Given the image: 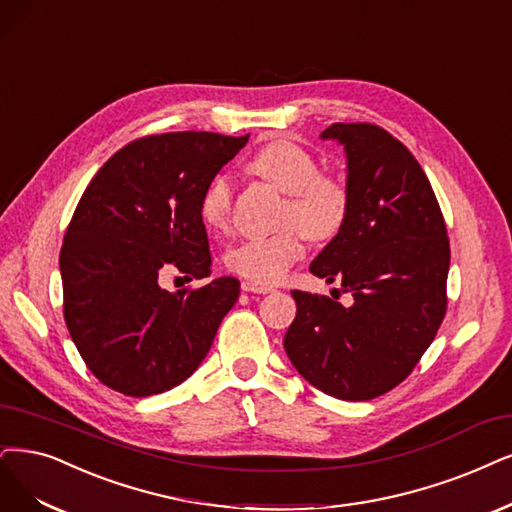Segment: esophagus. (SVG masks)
<instances>
[{"mask_svg": "<svg viewBox=\"0 0 512 512\" xmlns=\"http://www.w3.org/2000/svg\"><path fill=\"white\" fill-rule=\"evenodd\" d=\"M242 291L266 295V293H270L272 289H270V287H263V285H257V282H251V280H244V282H242Z\"/></svg>", "mask_w": 512, "mask_h": 512, "instance_id": "obj_1", "label": "esophagus"}]
</instances>
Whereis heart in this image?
<instances>
[{
    "label": "heart",
    "instance_id": "heart-1",
    "mask_svg": "<svg viewBox=\"0 0 512 512\" xmlns=\"http://www.w3.org/2000/svg\"><path fill=\"white\" fill-rule=\"evenodd\" d=\"M253 175L287 194L280 230L266 238H251L227 253V268L257 285H276L304 253V234L310 240H329L342 230L350 194L346 185L329 175H320L318 162L308 149L274 139L263 145L249 162ZM232 217V181L215 175L200 198V219L208 230L225 232Z\"/></svg>",
    "mask_w": 512,
    "mask_h": 512
}]
</instances>
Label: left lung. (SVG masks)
Listing matches in <instances>:
<instances>
[{"label": "left lung", "mask_w": 512, "mask_h": 512, "mask_svg": "<svg viewBox=\"0 0 512 512\" xmlns=\"http://www.w3.org/2000/svg\"><path fill=\"white\" fill-rule=\"evenodd\" d=\"M320 137L344 145L350 208L310 272L342 282L354 301L293 291L282 344L314 388L369 401L405 380L443 323L447 227L420 162L388 130L337 122Z\"/></svg>", "instance_id": "obj_1"}]
</instances>
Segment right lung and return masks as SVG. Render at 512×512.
I'll use <instances>...</instances> for the list:
<instances>
[{"mask_svg":"<svg viewBox=\"0 0 512 512\" xmlns=\"http://www.w3.org/2000/svg\"><path fill=\"white\" fill-rule=\"evenodd\" d=\"M249 141L166 132L116 151L82 194L61 246L63 314L99 382L126 396L179 386L240 295L232 276L170 293L160 276H211L200 198Z\"/></svg>","mask_w":512,"mask_h":512,"instance_id":"1","label":"right lung"}]
</instances>
